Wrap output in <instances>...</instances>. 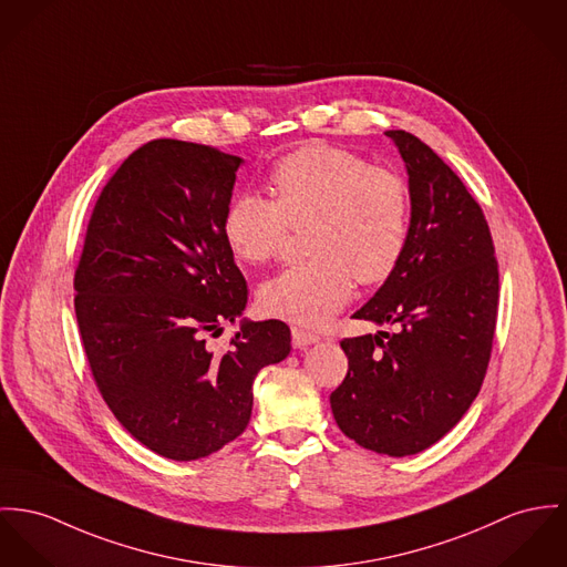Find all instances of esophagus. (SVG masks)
I'll return each instance as SVG.
<instances>
[{
  "mask_svg": "<svg viewBox=\"0 0 567 567\" xmlns=\"http://www.w3.org/2000/svg\"><path fill=\"white\" fill-rule=\"evenodd\" d=\"M291 341H293V348H308V346L317 343L319 337L305 328H291Z\"/></svg>",
  "mask_w": 567,
  "mask_h": 567,
  "instance_id": "1",
  "label": "esophagus"
}]
</instances>
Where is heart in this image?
<instances>
[{"mask_svg":"<svg viewBox=\"0 0 567 567\" xmlns=\"http://www.w3.org/2000/svg\"><path fill=\"white\" fill-rule=\"evenodd\" d=\"M271 198L246 192L224 214V239L250 265L271 261L289 226H305L312 259L282 269L259 291L271 317L321 326L360 285L384 282L410 237L405 178L353 151L310 142L276 162Z\"/></svg>","mask_w":567,"mask_h":567,"instance_id":"b5f03b06","label":"heart"}]
</instances>
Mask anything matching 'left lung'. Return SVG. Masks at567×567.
<instances>
[{"label": "left lung", "instance_id": "left-lung-1", "mask_svg": "<svg viewBox=\"0 0 567 567\" xmlns=\"http://www.w3.org/2000/svg\"><path fill=\"white\" fill-rule=\"evenodd\" d=\"M410 185V237L396 269L355 319L394 334L343 339V384L330 394L346 436L391 457L425 451L480 394L496 328L498 262L480 203L436 153L386 131Z\"/></svg>", "mask_w": 567, "mask_h": 567}]
</instances>
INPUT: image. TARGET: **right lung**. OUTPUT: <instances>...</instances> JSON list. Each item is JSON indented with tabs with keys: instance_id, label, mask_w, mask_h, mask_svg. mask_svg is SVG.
Masks as SVG:
<instances>
[{
	"instance_id": "right-lung-1",
	"label": "right lung",
	"mask_w": 567,
	"mask_h": 567,
	"mask_svg": "<svg viewBox=\"0 0 567 567\" xmlns=\"http://www.w3.org/2000/svg\"><path fill=\"white\" fill-rule=\"evenodd\" d=\"M241 157L153 140L105 183L75 269V315L103 401L146 449L176 462L219 451L252 414V382L291 351L285 321H244L221 353L207 337L248 302L224 239Z\"/></svg>"
}]
</instances>
